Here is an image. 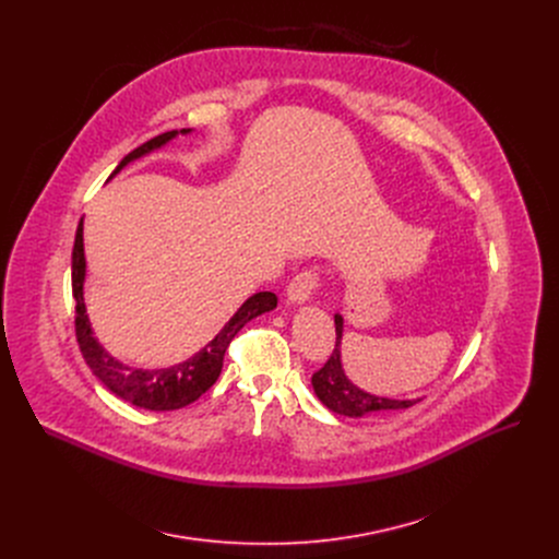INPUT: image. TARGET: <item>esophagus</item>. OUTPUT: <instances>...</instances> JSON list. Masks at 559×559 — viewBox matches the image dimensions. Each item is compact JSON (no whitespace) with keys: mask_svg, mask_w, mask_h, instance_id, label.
Wrapping results in <instances>:
<instances>
[{"mask_svg":"<svg viewBox=\"0 0 559 559\" xmlns=\"http://www.w3.org/2000/svg\"><path fill=\"white\" fill-rule=\"evenodd\" d=\"M316 287H318L316 274L302 272V274L294 276L292 283L287 285V300H289L292 305H305V302L311 298V294H313Z\"/></svg>","mask_w":559,"mask_h":559,"instance_id":"esophagus-1","label":"esophagus"}]
</instances>
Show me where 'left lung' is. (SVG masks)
I'll list each match as a JSON object with an SVG mask.
<instances>
[{"instance_id":"left-lung-1","label":"left lung","mask_w":559,"mask_h":559,"mask_svg":"<svg viewBox=\"0 0 559 559\" xmlns=\"http://www.w3.org/2000/svg\"><path fill=\"white\" fill-rule=\"evenodd\" d=\"M336 323V349L325 362L323 369H318L311 376V386L318 401H321L330 412L347 418H365L380 412H395V409H409L416 405L420 397H386L376 395L358 384H354L345 369H343V332H345V318L341 313H334Z\"/></svg>"}]
</instances>
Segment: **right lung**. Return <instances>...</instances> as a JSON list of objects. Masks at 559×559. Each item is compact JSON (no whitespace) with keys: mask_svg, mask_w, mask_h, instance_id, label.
<instances>
[{"mask_svg":"<svg viewBox=\"0 0 559 559\" xmlns=\"http://www.w3.org/2000/svg\"><path fill=\"white\" fill-rule=\"evenodd\" d=\"M192 128L164 132L147 143L132 150L123 162L117 166V170L110 175L117 177L126 166H130L136 158H143L156 150L168 145L179 134H190ZM108 179V181H110ZM84 283H86V252H84V218L76 225L74 236V248H72V296L76 300V316H74V332L76 343L82 349L84 360L93 369V373L117 395L121 401L147 409V412H175L181 407H188L201 397L218 378L223 369V356L227 352L229 341L241 332L252 318L267 313L276 309V294L272 292H259L250 296L241 307L234 311V316L223 325V330L194 356L188 360L175 362L170 367H158V369H143L132 367L119 358H115L95 336V330L91 325V318L86 311L84 300Z\"/></svg>","mask_w":559,"mask_h":559,"instance_id":"1","label":"right lung"}]
</instances>
